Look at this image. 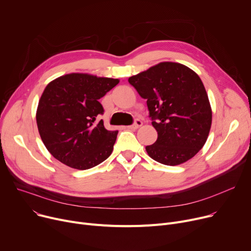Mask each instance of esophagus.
I'll list each match as a JSON object with an SVG mask.
<instances>
[{"label": "esophagus", "mask_w": 251, "mask_h": 251, "mask_svg": "<svg viewBox=\"0 0 251 251\" xmlns=\"http://www.w3.org/2000/svg\"><path fill=\"white\" fill-rule=\"evenodd\" d=\"M141 125H142V122H141L139 119H136V120L134 121V123H133V124L130 125V126H128L127 128H128V129H137V128H139Z\"/></svg>", "instance_id": "1"}]
</instances>
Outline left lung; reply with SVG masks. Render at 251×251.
<instances>
[{"label":"left lung","mask_w":251,"mask_h":251,"mask_svg":"<svg viewBox=\"0 0 251 251\" xmlns=\"http://www.w3.org/2000/svg\"><path fill=\"white\" fill-rule=\"evenodd\" d=\"M128 81L146 104L157 140L145 147L148 155L165 165L194 157L207 141L212 110L200 76L177 62H160Z\"/></svg>","instance_id":"1"}]
</instances>
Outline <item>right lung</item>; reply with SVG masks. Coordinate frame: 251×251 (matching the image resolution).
<instances>
[{
	"label": "right lung",
	"instance_id": "right-lung-1",
	"mask_svg": "<svg viewBox=\"0 0 251 251\" xmlns=\"http://www.w3.org/2000/svg\"><path fill=\"white\" fill-rule=\"evenodd\" d=\"M119 83L118 78L70 74L46 86L38 103L40 137L53 157L75 170H89L113 151L118 131L96 121L104 108L99 102Z\"/></svg>",
	"mask_w": 251,
	"mask_h": 251
}]
</instances>
